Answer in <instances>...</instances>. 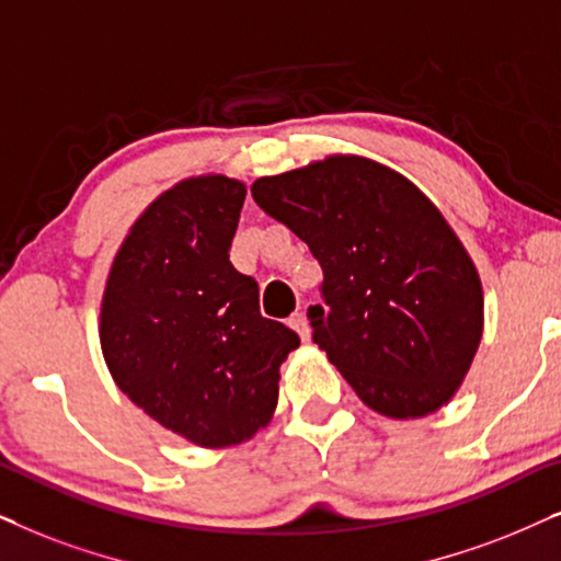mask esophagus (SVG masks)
I'll use <instances>...</instances> for the list:
<instances>
[{"mask_svg": "<svg viewBox=\"0 0 561 561\" xmlns=\"http://www.w3.org/2000/svg\"><path fill=\"white\" fill-rule=\"evenodd\" d=\"M289 328L297 331V335H300L302 341L310 339V323H308V318H305V312H295V316L289 318Z\"/></svg>", "mask_w": 561, "mask_h": 561, "instance_id": "obj_1", "label": "esophagus"}]
</instances>
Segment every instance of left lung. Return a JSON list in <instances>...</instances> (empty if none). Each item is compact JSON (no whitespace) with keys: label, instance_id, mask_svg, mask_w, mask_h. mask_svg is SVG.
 Here are the masks:
<instances>
[{"label":"left lung","instance_id":"left-lung-1","mask_svg":"<svg viewBox=\"0 0 561 561\" xmlns=\"http://www.w3.org/2000/svg\"><path fill=\"white\" fill-rule=\"evenodd\" d=\"M323 268L312 341L371 410L417 417L457 392L482 339V285L442 213L398 171L354 156L251 186Z\"/></svg>","mask_w":561,"mask_h":561}]
</instances>
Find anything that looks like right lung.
Instances as JSON below:
<instances>
[{"label": "right lung", "instance_id": "add662e5", "mask_svg": "<svg viewBox=\"0 0 561 561\" xmlns=\"http://www.w3.org/2000/svg\"><path fill=\"white\" fill-rule=\"evenodd\" d=\"M245 186L186 179L130 228L102 300V351L119 390L199 446L238 444L276 408L295 331L261 316L259 285L230 264Z\"/></svg>", "mask_w": 561, "mask_h": 561}]
</instances>
